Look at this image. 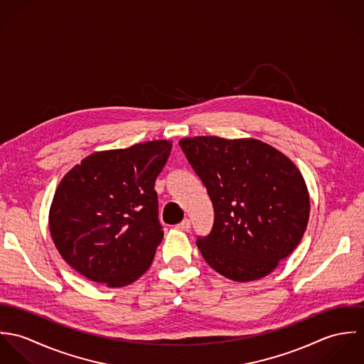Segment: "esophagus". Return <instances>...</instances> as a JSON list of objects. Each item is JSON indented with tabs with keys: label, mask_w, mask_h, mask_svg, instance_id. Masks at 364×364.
I'll return each mask as SVG.
<instances>
[{
	"label": "esophagus",
	"mask_w": 364,
	"mask_h": 364,
	"mask_svg": "<svg viewBox=\"0 0 364 364\" xmlns=\"http://www.w3.org/2000/svg\"><path fill=\"white\" fill-rule=\"evenodd\" d=\"M179 230H183V231H188L191 228V220L185 218L183 221H181L178 225H176Z\"/></svg>",
	"instance_id": "esophagus-1"
}]
</instances>
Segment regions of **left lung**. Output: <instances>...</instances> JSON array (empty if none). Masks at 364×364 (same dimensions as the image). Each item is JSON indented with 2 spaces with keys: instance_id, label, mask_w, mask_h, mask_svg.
I'll return each mask as SVG.
<instances>
[{
  "instance_id": "1",
  "label": "left lung",
  "mask_w": 364,
  "mask_h": 364,
  "mask_svg": "<svg viewBox=\"0 0 364 364\" xmlns=\"http://www.w3.org/2000/svg\"><path fill=\"white\" fill-rule=\"evenodd\" d=\"M179 146L214 208L210 234L196 241L205 260L235 282L269 274L307 228L310 195L299 168L255 139L200 136Z\"/></svg>"
}]
</instances>
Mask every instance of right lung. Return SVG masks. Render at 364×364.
I'll list each match as a JSON object with an SVG mask.
<instances>
[{
  "instance_id": "right-lung-1",
  "label": "right lung",
  "mask_w": 364,
  "mask_h": 364,
  "mask_svg": "<svg viewBox=\"0 0 364 364\" xmlns=\"http://www.w3.org/2000/svg\"><path fill=\"white\" fill-rule=\"evenodd\" d=\"M171 149V141L154 140L98 151L64 175L49 228L73 269L107 287H123L150 267L164 237L154 185Z\"/></svg>"
}]
</instances>
